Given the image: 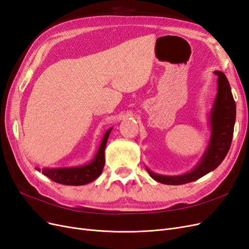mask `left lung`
<instances>
[{
    "instance_id": "left-lung-1",
    "label": "left lung",
    "mask_w": 249,
    "mask_h": 249,
    "mask_svg": "<svg viewBox=\"0 0 249 249\" xmlns=\"http://www.w3.org/2000/svg\"><path fill=\"white\" fill-rule=\"evenodd\" d=\"M214 74L218 77L217 93L209 113L211 135L206 150L196 167L190 172L181 175H160L152 172L146 167L148 174L156 181L169 185L193 182L215 170L228 154L233 139L236 104L226 75L220 71H214Z\"/></svg>"
}]
</instances>
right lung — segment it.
I'll use <instances>...</instances> for the list:
<instances>
[{
	"instance_id": "right-lung-1",
	"label": "right lung",
	"mask_w": 249,
	"mask_h": 249,
	"mask_svg": "<svg viewBox=\"0 0 249 249\" xmlns=\"http://www.w3.org/2000/svg\"><path fill=\"white\" fill-rule=\"evenodd\" d=\"M112 127L104 134L99 149L90 162L81 166L63 168H36L54 182L65 185H84L96 180L103 172L105 165V147Z\"/></svg>"
}]
</instances>
